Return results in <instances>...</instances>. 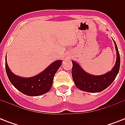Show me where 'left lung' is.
<instances>
[{
    "mask_svg": "<svg viewBox=\"0 0 125 125\" xmlns=\"http://www.w3.org/2000/svg\"><path fill=\"white\" fill-rule=\"evenodd\" d=\"M114 43L117 51L116 62L112 70L106 74L100 76L89 74L83 71L78 63L72 61L73 67L71 73L75 85L78 89L87 92L98 93L104 90L114 82L118 74L120 67L119 52L115 41Z\"/></svg>",
    "mask_w": 125,
    "mask_h": 125,
    "instance_id": "8db88e82",
    "label": "left lung"
}]
</instances>
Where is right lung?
<instances>
[{
	"label": "right lung",
	"mask_w": 125,
	"mask_h": 125,
	"mask_svg": "<svg viewBox=\"0 0 125 125\" xmlns=\"http://www.w3.org/2000/svg\"><path fill=\"white\" fill-rule=\"evenodd\" d=\"M62 62L57 60L50 65L40 74L30 78H22L14 74L9 69L6 57V71L10 82L17 89L28 96H39L51 89L53 78Z\"/></svg>",
	"instance_id": "1"
}]
</instances>
